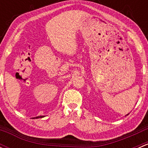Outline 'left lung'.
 I'll list each match as a JSON object with an SVG mask.
<instances>
[{
    "instance_id": "1",
    "label": "left lung",
    "mask_w": 148,
    "mask_h": 148,
    "mask_svg": "<svg viewBox=\"0 0 148 148\" xmlns=\"http://www.w3.org/2000/svg\"><path fill=\"white\" fill-rule=\"evenodd\" d=\"M128 114H127V115H128ZM127 115H126V116H127Z\"/></svg>"
}]
</instances>
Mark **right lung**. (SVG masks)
<instances>
[{"label": "right lung", "mask_w": 148, "mask_h": 148, "mask_svg": "<svg viewBox=\"0 0 148 148\" xmlns=\"http://www.w3.org/2000/svg\"><path fill=\"white\" fill-rule=\"evenodd\" d=\"M43 117H44V116H38V117H34L33 119H38V118H43Z\"/></svg>", "instance_id": "1"}]
</instances>
